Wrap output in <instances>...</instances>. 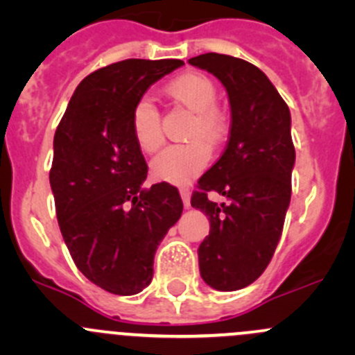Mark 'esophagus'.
Segmentation results:
<instances>
[{
	"mask_svg": "<svg viewBox=\"0 0 355 355\" xmlns=\"http://www.w3.org/2000/svg\"><path fill=\"white\" fill-rule=\"evenodd\" d=\"M180 198L184 200L185 207H191V191H189V187H180Z\"/></svg>",
	"mask_w": 355,
	"mask_h": 355,
	"instance_id": "1",
	"label": "esophagus"
}]
</instances>
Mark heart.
<instances>
[{
    "instance_id": "b5f03b06",
    "label": "heart",
    "mask_w": 355,
    "mask_h": 355,
    "mask_svg": "<svg viewBox=\"0 0 355 355\" xmlns=\"http://www.w3.org/2000/svg\"><path fill=\"white\" fill-rule=\"evenodd\" d=\"M166 94L178 105L192 111L187 128L191 142L171 146L157 155L151 163V171L157 180L184 184L199 173L209 161L211 151L205 143L214 146L225 134V116L216 106L218 87L200 71H185L166 84ZM130 127L135 144L142 153H156L163 144L161 116L149 98L135 101L130 113ZM204 140L207 141L203 142Z\"/></svg>"
}]
</instances>
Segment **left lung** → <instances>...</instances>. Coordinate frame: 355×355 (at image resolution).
Returning a JSON list of instances; mask_svg holds the SVG:
<instances>
[{
	"instance_id": "obj_1",
	"label": "left lung",
	"mask_w": 355,
	"mask_h": 355,
	"mask_svg": "<svg viewBox=\"0 0 355 355\" xmlns=\"http://www.w3.org/2000/svg\"><path fill=\"white\" fill-rule=\"evenodd\" d=\"M189 63L220 78L230 99L228 144L199 178L191 204L211 223L198 250L200 277L232 292L263 275L282 237L295 163L290 111L270 78L245 60L206 53ZM211 190L229 202L207 200Z\"/></svg>"
}]
</instances>
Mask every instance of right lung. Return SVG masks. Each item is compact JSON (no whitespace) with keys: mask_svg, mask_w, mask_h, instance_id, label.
Returning <instances> with one entry per match:
<instances>
[{"mask_svg":"<svg viewBox=\"0 0 355 355\" xmlns=\"http://www.w3.org/2000/svg\"><path fill=\"white\" fill-rule=\"evenodd\" d=\"M182 65L123 60L92 71L55 132L49 184L63 241L82 275L116 295L151 284L157 245L184 209L173 185L141 187L148 164L130 127L135 101Z\"/></svg>","mask_w":355,"mask_h":355,"instance_id":"add662e5","label":"right lung"}]
</instances>
